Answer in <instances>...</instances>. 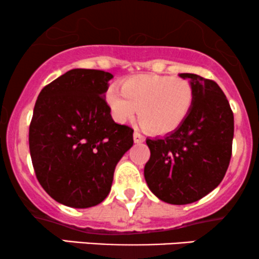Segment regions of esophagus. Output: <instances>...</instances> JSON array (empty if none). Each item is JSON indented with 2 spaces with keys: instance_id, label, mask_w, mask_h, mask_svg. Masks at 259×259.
Instances as JSON below:
<instances>
[{
  "instance_id": "obj_1",
  "label": "esophagus",
  "mask_w": 259,
  "mask_h": 259,
  "mask_svg": "<svg viewBox=\"0 0 259 259\" xmlns=\"http://www.w3.org/2000/svg\"><path fill=\"white\" fill-rule=\"evenodd\" d=\"M134 141H135V144H142L145 141V138L140 133L135 132L134 133Z\"/></svg>"
}]
</instances>
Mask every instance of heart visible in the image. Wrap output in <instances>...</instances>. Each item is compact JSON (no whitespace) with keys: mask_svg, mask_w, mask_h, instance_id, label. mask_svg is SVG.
Segmentation results:
<instances>
[{"mask_svg":"<svg viewBox=\"0 0 259 259\" xmlns=\"http://www.w3.org/2000/svg\"><path fill=\"white\" fill-rule=\"evenodd\" d=\"M107 103L118 123L134 119L138 113L142 126L165 135L181 125L191 111L194 89L187 80L159 75H136L107 91Z\"/></svg>","mask_w":259,"mask_h":259,"instance_id":"heart-1","label":"heart"}]
</instances>
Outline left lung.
Returning a JSON list of instances; mask_svg holds the SVG:
<instances>
[{"label":"left lung","instance_id":"8db88e82","mask_svg":"<svg viewBox=\"0 0 259 259\" xmlns=\"http://www.w3.org/2000/svg\"><path fill=\"white\" fill-rule=\"evenodd\" d=\"M194 103L185 120L163 138L147 139L151 157L145 180L159 200L189 204L221 184L231 158L234 114L224 92L213 80L190 73Z\"/></svg>","mask_w":259,"mask_h":259}]
</instances>
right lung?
<instances>
[{
	"label": "right lung",
	"instance_id": "obj_1",
	"mask_svg": "<svg viewBox=\"0 0 259 259\" xmlns=\"http://www.w3.org/2000/svg\"><path fill=\"white\" fill-rule=\"evenodd\" d=\"M111 73L72 69L38 95L29 127L35 174L55 201L89 208L108 196L117 163L133 146L132 127L112 119Z\"/></svg>",
	"mask_w": 259,
	"mask_h": 259
}]
</instances>
